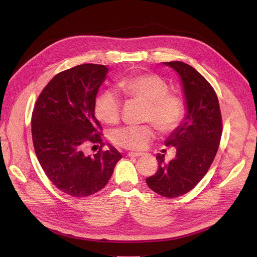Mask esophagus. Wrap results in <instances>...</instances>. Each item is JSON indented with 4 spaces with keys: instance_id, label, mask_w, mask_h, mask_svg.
<instances>
[{
    "instance_id": "1",
    "label": "esophagus",
    "mask_w": 257,
    "mask_h": 257,
    "mask_svg": "<svg viewBox=\"0 0 257 257\" xmlns=\"http://www.w3.org/2000/svg\"><path fill=\"white\" fill-rule=\"evenodd\" d=\"M143 155H144V153H142V152H128L129 157H140Z\"/></svg>"
}]
</instances>
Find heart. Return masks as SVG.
<instances>
[{
  "mask_svg": "<svg viewBox=\"0 0 257 257\" xmlns=\"http://www.w3.org/2000/svg\"><path fill=\"white\" fill-rule=\"evenodd\" d=\"M117 90L126 98L145 103L143 119L152 121L160 132L176 129L184 115V102L176 93L169 92L164 79L154 74H140L120 80ZM94 114L102 123L114 125L120 117V102L115 94L106 90L94 102ZM154 138V128L146 124L126 126L111 134L112 142L125 149L142 150Z\"/></svg>",
  "mask_w": 257,
  "mask_h": 257,
  "instance_id": "obj_1",
  "label": "heart"
}]
</instances>
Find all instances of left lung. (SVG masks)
<instances>
[{
	"label": "left lung",
	"instance_id": "left-lung-1",
	"mask_svg": "<svg viewBox=\"0 0 257 257\" xmlns=\"http://www.w3.org/2000/svg\"><path fill=\"white\" fill-rule=\"evenodd\" d=\"M163 63L180 77L186 113L165 142L176 148V155L166 161L158 153V170L146 182L160 196L175 198L192 191L206 175L219 149L222 116L217 94L193 66L181 61Z\"/></svg>",
	"mask_w": 257,
	"mask_h": 257
}]
</instances>
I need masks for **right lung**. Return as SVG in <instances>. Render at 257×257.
<instances>
[{"mask_svg": "<svg viewBox=\"0 0 257 257\" xmlns=\"http://www.w3.org/2000/svg\"><path fill=\"white\" fill-rule=\"evenodd\" d=\"M107 73L105 65L92 63L63 71L43 89L33 109L32 140L39 164L50 181L72 197L102 190L121 158L109 144L102 150V126L94 116ZM88 143L100 144L96 155L85 153Z\"/></svg>", "mask_w": 257, "mask_h": 257, "instance_id": "add662e5", "label": "right lung"}]
</instances>
